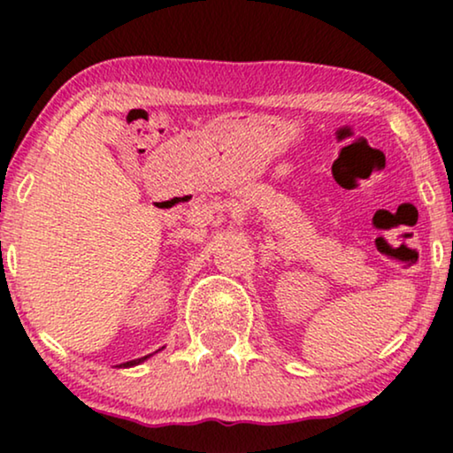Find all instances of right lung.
Instances as JSON below:
<instances>
[{
	"label": "right lung",
	"instance_id": "obj_1",
	"mask_svg": "<svg viewBox=\"0 0 453 453\" xmlns=\"http://www.w3.org/2000/svg\"><path fill=\"white\" fill-rule=\"evenodd\" d=\"M148 357H150V355H146V357H142V358H134V361H127V363H123V365H119V367H134V365H140V363H144Z\"/></svg>",
	"mask_w": 453,
	"mask_h": 453
}]
</instances>
